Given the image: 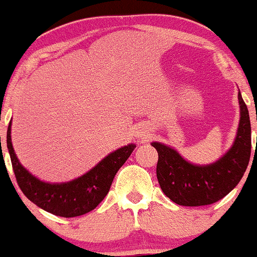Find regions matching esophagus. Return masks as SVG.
I'll return each instance as SVG.
<instances>
[{
  "label": "esophagus",
  "mask_w": 257,
  "mask_h": 257,
  "mask_svg": "<svg viewBox=\"0 0 257 257\" xmlns=\"http://www.w3.org/2000/svg\"><path fill=\"white\" fill-rule=\"evenodd\" d=\"M146 136H147V135H142V134L139 135V137H145V139H146Z\"/></svg>",
  "instance_id": "34e87169"
}]
</instances>
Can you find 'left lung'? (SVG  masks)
I'll use <instances>...</instances> for the list:
<instances>
[{"mask_svg": "<svg viewBox=\"0 0 257 257\" xmlns=\"http://www.w3.org/2000/svg\"><path fill=\"white\" fill-rule=\"evenodd\" d=\"M239 127L233 146L212 164L197 165L185 161L174 148L153 142L158 152L157 178L165 196L180 206H206L222 200L241 180L251 153L249 110L238 93Z\"/></svg>", "mask_w": 257, "mask_h": 257, "instance_id": "8db88e82", "label": "left lung"}]
</instances>
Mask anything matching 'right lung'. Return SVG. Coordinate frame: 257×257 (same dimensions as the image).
Segmentation results:
<instances>
[{
	"mask_svg": "<svg viewBox=\"0 0 257 257\" xmlns=\"http://www.w3.org/2000/svg\"><path fill=\"white\" fill-rule=\"evenodd\" d=\"M7 148L13 172L23 194L49 213L71 218L93 211L109 192L117 170L127 161L136 145L121 147L99 162L93 169L72 181L51 184L30 174L18 161L11 140V122L7 130Z\"/></svg>",
	"mask_w": 257,
	"mask_h": 257,
	"instance_id": "right-lung-1",
	"label": "right lung"
}]
</instances>
